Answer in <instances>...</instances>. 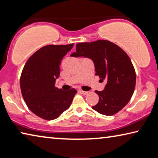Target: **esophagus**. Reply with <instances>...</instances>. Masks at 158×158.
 Masks as SVG:
<instances>
[{
	"label": "esophagus",
	"mask_w": 158,
	"mask_h": 158,
	"mask_svg": "<svg viewBox=\"0 0 158 158\" xmlns=\"http://www.w3.org/2000/svg\"><path fill=\"white\" fill-rule=\"evenodd\" d=\"M80 93H82L83 95H87L88 93H89V92L88 91H84V90H80Z\"/></svg>",
	"instance_id": "obj_1"
}]
</instances>
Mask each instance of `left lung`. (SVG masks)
<instances>
[{
    "mask_svg": "<svg viewBox=\"0 0 158 158\" xmlns=\"http://www.w3.org/2000/svg\"><path fill=\"white\" fill-rule=\"evenodd\" d=\"M70 56H84L94 63L95 75L105 80V90H95L99 95L95 111L105 116L116 114L129 102L135 91L136 73L130 58L121 47L108 40L81 42Z\"/></svg>",
    "mask_w": 158,
    "mask_h": 158,
    "instance_id": "1",
    "label": "left lung"
}]
</instances>
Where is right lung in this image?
<instances>
[{
  "label": "right lung",
  "instance_id": "obj_1",
  "mask_svg": "<svg viewBox=\"0 0 158 158\" xmlns=\"http://www.w3.org/2000/svg\"><path fill=\"white\" fill-rule=\"evenodd\" d=\"M73 46L74 43L47 45L35 52L23 67L21 94L28 109L41 118H57L69 109L77 93L74 89L64 91L55 86L60 61Z\"/></svg>",
  "mask_w": 158,
  "mask_h": 158
}]
</instances>
